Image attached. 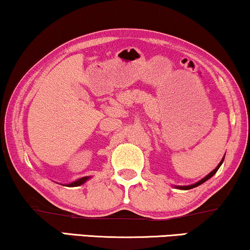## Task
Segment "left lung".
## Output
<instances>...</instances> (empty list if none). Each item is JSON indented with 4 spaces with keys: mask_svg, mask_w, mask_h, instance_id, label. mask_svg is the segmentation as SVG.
Listing matches in <instances>:
<instances>
[{
    "mask_svg": "<svg viewBox=\"0 0 250 250\" xmlns=\"http://www.w3.org/2000/svg\"><path fill=\"white\" fill-rule=\"evenodd\" d=\"M223 161H224V157H223V159H222V161H221V162H220V163H219V165H217V167H216L215 168H214V170H213L212 172H210V173H208V174H207L205 178H203V179H202V180H199L198 182H196V184H194V185H190V186H177V188H179V189H184V190H188V189H192V188H195V187H198V186H199V185H202V184H204V182H205V181H207V180H208V179H210V178H212V177H213V175L216 173V172H217V170H219V168H220V167H221V165H222V163H223Z\"/></svg>",
    "mask_w": 250,
    "mask_h": 250,
    "instance_id": "left-lung-1",
    "label": "left lung"
}]
</instances>
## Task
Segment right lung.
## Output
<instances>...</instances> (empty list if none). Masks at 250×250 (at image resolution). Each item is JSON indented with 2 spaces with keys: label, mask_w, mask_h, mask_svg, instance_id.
I'll return each instance as SVG.
<instances>
[{
  "label": "right lung",
  "mask_w": 250,
  "mask_h": 250,
  "mask_svg": "<svg viewBox=\"0 0 250 250\" xmlns=\"http://www.w3.org/2000/svg\"><path fill=\"white\" fill-rule=\"evenodd\" d=\"M88 179H89V177L80 178V179H78V180L73 181V182H71V184H68L66 186H69V187H78V186L85 184V182H86L87 180H88Z\"/></svg>",
  "instance_id": "add662e5"
}]
</instances>
